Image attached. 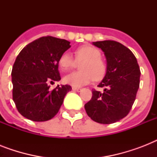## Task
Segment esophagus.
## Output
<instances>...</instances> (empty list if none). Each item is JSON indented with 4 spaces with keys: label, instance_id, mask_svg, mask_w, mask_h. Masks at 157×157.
I'll use <instances>...</instances> for the list:
<instances>
[{
    "label": "esophagus",
    "instance_id": "34e87169",
    "mask_svg": "<svg viewBox=\"0 0 157 157\" xmlns=\"http://www.w3.org/2000/svg\"><path fill=\"white\" fill-rule=\"evenodd\" d=\"M72 90L77 91V92H79V91H81V89L77 88V87H72Z\"/></svg>",
    "mask_w": 157,
    "mask_h": 157
}]
</instances>
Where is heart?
Here are the masks:
<instances>
[{"instance_id": "obj_1", "label": "heart", "mask_w": 157, "mask_h": 157, "mask_svg": "<svg viewBox=\"0 0 157 157\" xmlns=\"http://www.w3.org/2000/svg\"><path fill=\"white\" fill-rule=\"evenodd\" d=\"M76 61L68 52L62 54L59 60V67L63 71H68L76 66L77 63L81 64V71H74L64 76L63 81L74 87L85 86L91 81L99 80L105 75L106 65L101 59L100 50L90 45H84L76 50Z\"/></svg>"}]
</instances>
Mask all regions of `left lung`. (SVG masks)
I'll return each mask as SVG.
<instances>
[{
	"label": "left lung",
	"instance_id": "left-lung-1",
	"mask_svg": "<svg viewBox=\"0 0 157 157\" xmlns=\"http://www.w3.org/2000/svg\"><path fill=\"white\" fill-rule=\"evenodd\" d=\"M101 49L107 60V70L92 98L85 104L86 113L100 124H112L126 117L131 109L139 88L140 69L132 51L115 40L93 42Z\"/></svg>",
	"mask_w": 157,
	"mask_h": 157
}]
</instances>
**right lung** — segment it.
Instances as JSON below:
<instances>
[{
	"mask_svg": "<svg viewBox=\"0 0 157 157\" xmlns=\"http://www.w3.org/2000/svg\"><path fill=\"white\" fill-rule=\"evenodd\" d=\"M70 47L67 40L47 36L29 43L18 54L11 76L13 100L22 116L45 121L58 113L71 87L63 85L50 90L49 84L61 80L59 58Z\"/></svg>",
	"mask_w": 157,
	"mask_h": 157,
	"instance_id": "add662e5",
	"label": "right lung"
}]
</instances>
